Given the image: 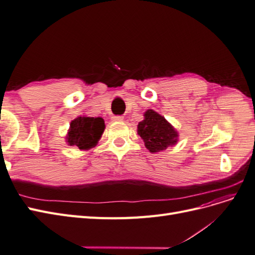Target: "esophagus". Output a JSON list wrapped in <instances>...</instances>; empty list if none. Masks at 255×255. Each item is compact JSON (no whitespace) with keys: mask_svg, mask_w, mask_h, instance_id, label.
<instances>
[{"mask_svg":"<svg viewBox=\"0 0 255 255\" xmlns=\"http://www.w3.org/2000/svg\"><path fill=\"white\" fill-rule=\"evenodd\" d=\"M123 116H114V117L112 118L114 121H122L123 120Z\"/></svg>","mask_w":255,"mask_h":255,"instance_id":"34e87169","label":"esophagus"}]
</instances>
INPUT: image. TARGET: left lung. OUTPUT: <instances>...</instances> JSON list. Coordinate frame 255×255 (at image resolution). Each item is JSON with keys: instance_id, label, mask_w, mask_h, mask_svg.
Here are the masks:
<instances>
[{"instance_id": "left-lung-1", "label": "left lung", "mask_w": 255, "mask_h": 255, "mask_svg": "<svg viewBox=\"0 0 255 255\" xmlns=\"http://www.w3.org/2000/svg\"><path fill=\"white\" fill-rule=\"evenodd\" d=\"M137 132L143 139L145 148L152 153L163 151L177 141V133L173 127L152 110L144 113V120L138 123Z\"/></svg>"}]
</instances>
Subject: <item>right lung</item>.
<instances>
[{
  "mask_svg": "<svg viewBox=\"0 0 255 255\" xmlns=\"http://www.w3.org/2000/svg\"><path fill=\"white\" fill-rule=\"evenodd\" d=\"M104 128L105 125L102 118L79 117L71 122L67 141L81 150H87L97 144Z\"/></svg>",
  "mask_w": 255,
  "mask_h": 255,
  "instance_id": "add662e5",
  "label": "right lung"
}]
</instances>
